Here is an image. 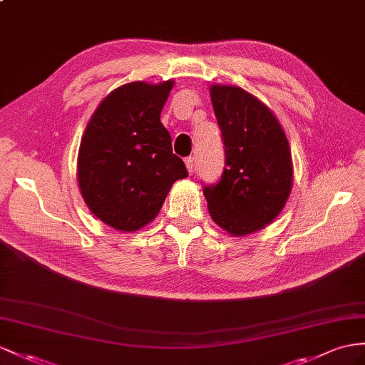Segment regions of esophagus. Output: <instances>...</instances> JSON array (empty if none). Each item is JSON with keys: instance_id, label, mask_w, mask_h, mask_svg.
<instances>
[{"instance_id": "obj_1", "label": "esophagus", "mask_w": 365, "mask_h": 365, "mask_svg": "<svg viewBox=\"0 0 365 365\" xmlns=\"http://www.w3.org/2000/svg\"><path fill=\"white\" fill-rule=\"evenodd\" d=\"M185 165H186V168H188V173L190 174H192L194 173V157H186L185 158Z\"/></svg>"}]
</instances>
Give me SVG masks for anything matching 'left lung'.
Returning <instances> with one entry per match:
<instances>
[{"mask_svg": "<svg viewBox=\"0 0 365 365\" xmlns=\"http://www.w3.org/2000/svg\"><path fill=\"white\" fill-rule=\"evenodd\" d=\"M225 166L203 185L212 220L232 236L273 222L292 191V153L284 129L262 101L236 86H211Z\"/></svg>", "mask_w": 365, "mask_h": 365, "instance_id": "left-lung-1", "label": "left lung"}]
</instances>
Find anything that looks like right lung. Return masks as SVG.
<instances>
[{"mask_svg":"<svg viewBox=\"0 0 365 365\" xmlns=\"http://www.w3.org/2000/svg\"><path fill=\"white\" fill-rule=\"evenodd\" d=\"M174 83H128L93 112L78 153V185L106 225L135 231L151 222L175 180L188 177L160 112Z\"/></svg>","mask_w":365,"mask_h":365,"instance_id":"right-lung-1","label":"right lung"}]
</instances>
